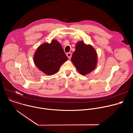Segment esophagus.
Segmentation results:
<instances>
[{"label": "esophagus", "mask_w": 133, "mask_h": 133, "mask_svg": "<svg viewBox=\"0 0 133 133\" xmlns=\"http://www.w3.org/2000/svg\"><path fill=\"white\" fill-rule=\"evenodd\" d=\"M66 55H67V56L68 57V59H70V58H71V53H70V52H67V53L66 54Z\"/></svg>", "instance_id": "1"}]
</instances>
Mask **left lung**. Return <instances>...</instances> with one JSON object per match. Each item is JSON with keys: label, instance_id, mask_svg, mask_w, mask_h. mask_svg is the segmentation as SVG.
Returning a JSON list of instances; mask_svg holds the SVG:
<instances>
[{"label": "left lung", "instance_id": "1", "mask_svg": "<svg viewBox=\"0 0 133 133\" xmlns=\"http://www.w3.org/2000/svg\"><path fill=\"white\" fill-rule=\"evenodd\" d=\"M71 61L83 75H86L95 69L97 63V52L92 46L86 45L83 41L77 43Z\"/></svg>", "mask_w": 133, "mask_h": 133}]
</instances>
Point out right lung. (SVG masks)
I'll return each mask as SVG.
<instances>
[{
    "label": "right lung",
    "instance_id": "right-lung-1",
    "mask_svg": "<svg viewBox=\"0 0 133 133\" xmlns=\"http://www.w3.org/2000/svg\"><path fill=\"white\" fill-rule=\"evenodd\" d=\"M67 59L62 46L57 40L40 45L34 56L36 67L48 76L57 72L61 65Z\"/></svg>",
    "mask_w": 133,
    "mask_h": 133
}]
</instances>
